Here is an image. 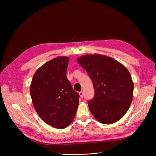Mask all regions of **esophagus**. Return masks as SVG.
<instances>
[{"instance_id": "1", "label": "esophagus", "mask_w": 156, "mask_h": 156, "mask_svg": "<svg viewBox=\"0 0 156 156\" xmlns=\"http://www.w3.org/2000/svg\"><path fill=\"white\" fill-rule=\"evenodd\" d=\"M79 95L80 96L81 98H83V91H81L79 92Z\"/></svg>"}]
</instances>
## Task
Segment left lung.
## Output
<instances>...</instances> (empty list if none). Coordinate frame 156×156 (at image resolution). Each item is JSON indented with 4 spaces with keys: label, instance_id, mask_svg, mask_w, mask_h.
I'll return each mask as SVG.
<instances>
[{
    "label": "left lung",
    "instance_id": "obj_1",
    "mask_svg": "<svg viewBox=\"0 0 156 156\" xmlns=\"http://www.w3.org/2000/svg\"><path fill=\"white\" fill-rule=\"evenodd\" d=\"M77 61L92 81L95 95L88 104L93 116L105 125L119 120L133 99V83L128 70L118 61L99 54L81 56Z\"/></svg>",
    "mask_w": 156,
    "mask_h": 156
}]
</instances>
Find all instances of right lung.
Returning <instances> with one entry per match:
<instances>
[{
  "label": "right lung",
  "mask_w": 156,
  "mask_h": 156,
  "mask_svg": "<svg viewBox=\"0 0 156 156\" xmlns=\"http://www.w3.org/2000/svg\"><path fill=\"white\" fill-rule=\"evenodd\" d=\"M69 58L57 57L44 64L34 74L30 85L33 105L45 123L66 128L75 117L79 94L66 77Z\"/></svg>",
  "instance_id": "right-lung-1"
}]
</instances>
